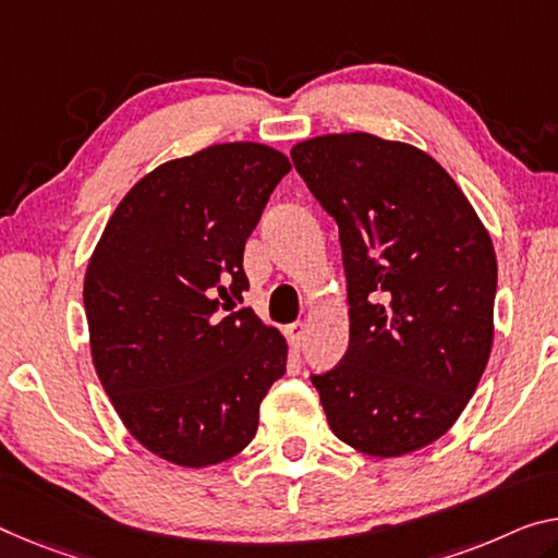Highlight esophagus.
Segmentation results:
<instances>
[{
  "label": "esophagus",
  "mask_w": 558,
  "mask_h": 558,
  "mask_svg": "<svg viewBox=\"0 0 558 558\" xmlns=\"http://www.w3.org/2000/svg\"><path fill=\"white\" fill-rule=\"evenodd\" d=\"M304 337H306V324H302V322L289 324V327H287V339H289V347L291 349H296V351L302 349Z\"/></svg>",
  "instance_id": "34e87169"
}]
</instances>
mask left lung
<instances>
[{
    "label": "left lung",
    "mask_w": 558,
    "mask_h": 558,
    "mask_svg": "<svg viewBox=\"0 0 558 558\" xmlns=\"http://www.w3.org/2000/svg\"><path fill=\"white\" fill-rule=\"evenodd\" d=\"M291 161L337 221L347 274L349 349L312 374L331 432L368 457L424 449L457 422L492 354V236L411 144L324 134Z\"/></svg>",
    "instance_id": "obj_1"
}]
</instances>
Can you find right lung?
<instances>
[{"mask_svg":"<svg viewBox=\"0 0 558 558\" xmlns=\"http://www.w3.org/2000/svg\"><path fill=\"white\" fill-rule=\"evenodd\" d=\"M289 169L254 142L171 159L119 202L89 259L94 368L134 439L171 464L236 457L287 372L284 337L234 306L244 244Z\"/></svg>","mask_w":558,"mask_h":558,"instance_id":"1","label":"right lung"}]
</instances>
